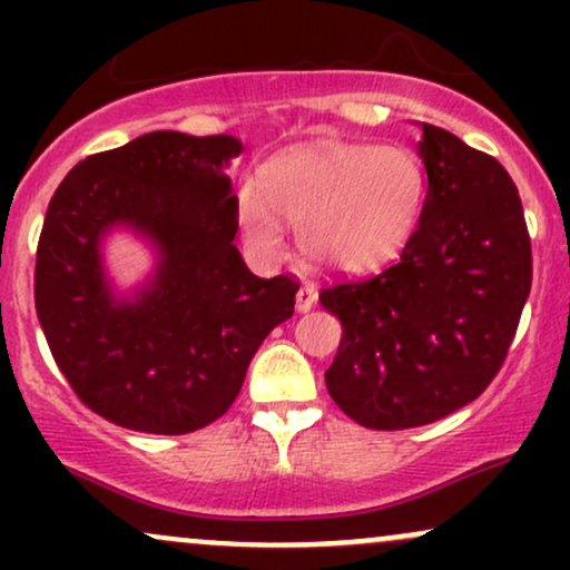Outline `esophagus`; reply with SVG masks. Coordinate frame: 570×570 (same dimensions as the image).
Returning a JSON list of instances; mask_svg holds the SVG:
<instances>
[{
    "instance_id": "1",
    "label": "esophagus",
    "mask_w": 570,
    "mask_h": 570,
    "mask_svg": "<svg viewBox=\"0 0 570 570\" xmlns=\"http://www.w3.org/2000/svg\"><path fill=\"white\" fill-rule=\"evenodd\" d=\"M297 307H299V311H307V307H311V289H299L297 292Z\"/></svg>"
}]
</instances>
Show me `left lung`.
<instances>
[{
	"label": "left lung",
	"instance_id": "obj_1",
	"mask_svg": "<svg viewBox=\"0 0 570 570\" xmlns=\"http://www.w3.org/2000/svg\"><path fill=\"white\" fill-rule=\"evenodd\" d=\"M233 136L155 130L63 176L37 246L45 340L85 407L122 429L189 434L227 412L263 340L294 313L297 286L259 278L235 248ZM130 226L159 252L156 276L117 298L100 246Z\"/></svg>",
	"mask_w": 570,
	"mask_h": 570
}]
</instances>
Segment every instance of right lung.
Wrapping results in <instances>:
<instances>
[{
  "instance_id": "add662e5",
  "label": "right lung",
  "mask_w": 570,
  "mask_h": 570,
  "mask_svg": "<svg viewBox=\"0 0 570 570\" xmlns=\"http://www.w3.org/2000/svg\"><path fill=\"white\" fill-rule=\"evenodd\" d=\"M417 149L426 200L396 263L318 294L343 324L326 389L367 429L426 426L474 402L531 292V235L509 174L434 126Z\"/></svg>"
}]
</instances>
